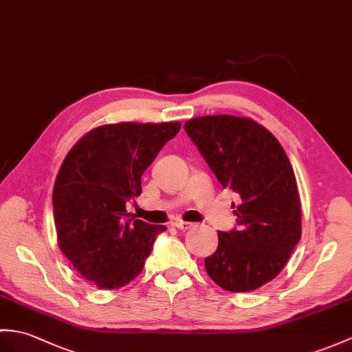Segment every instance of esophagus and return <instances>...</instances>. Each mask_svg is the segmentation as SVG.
<instances>
[{"instance_id":"1","label":"esophagus","mask_w":352,"mask_h":352,"mask_svg":"<svg viewBox=\"0 0 352 352\" xmlns=\"http://www.w3.org/2000/svg\"><path fill=\"white\" fill-rule=\"evenodd\" d=\"M178 230H183V231H186V230H190V228H193L195 226V223H190V222H183V220H177V222L174 223Z\"/></svg>"}]
</instances>
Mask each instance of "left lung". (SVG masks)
<instances>
[{
    "mask_svg": "<svg viewBox=\"0 0 352 352\" xmlns=\"http://www.w3.org/2000/svg\"><path fill=\"white\" fill-rule=\"evenodd\" d=\"M184 130L219 183L241 198L236 226L219 231L217 250L206 258L207 273L226 291L258 289L280 273L301 236L291 162L279 141L249 118L207 116L186 121Z\"/></svg>",
    "mask_w": 352,
    "mask_h": 352,
    "instance_id": "1",
    "label": "left lung"
}]
</instances>
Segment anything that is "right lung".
Segmentation results:
<instances>
[{
    "mask_svg": "<svg viewBox=\"0 0 352 352\" xmlns=\"http://www.w3.org/2000/svg\"><path fill=\"white\" fill-rule=\"evenodd\" d=\"M179 122H118L93 129L65 156L52 204L61 252L99 288L124 287L142 272L163 225L127 213L141 177Z\"/></svg>",
    "mask_w": 352,
    "mask_h": 352,
    "instance_id": "obj_1",
    "label": "right lung"
}]
</instances>
